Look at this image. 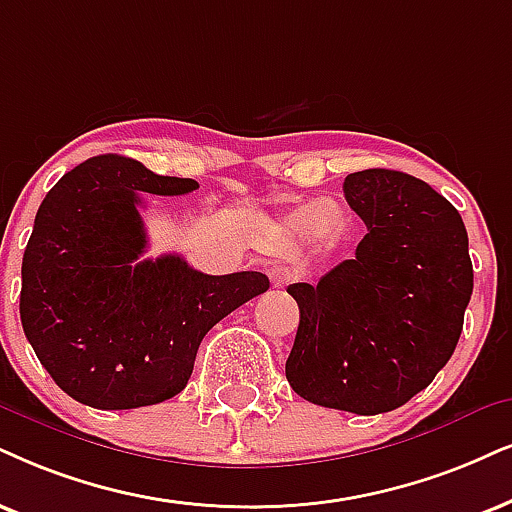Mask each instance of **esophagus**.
<instances>
[{
    "mask_svg": "<svg viewBox=\"0 0 512 512\" xmlns=\"http://www.w3.org/2000/svg\"><path fill=\"white\" fill-rule=\"evenodd\" d=\"M269 278H271V286L283 288V286H288L290 281H293L295 274L288 267H283V264H276V267H271Z\"/></svg>",
    "mask_w": 512,
    "mask_h": 512,
    "instance_id": "esophagus-1",
    "label": "esophagus"
}]
</instances>
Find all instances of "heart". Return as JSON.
Instances as JSON below:
<instances>
[{
	"label": "heart",
	"mask_w": 512,
	"mask_h": 512,
	"mask_svg": "<svg viewBox=\"0 0 512 512\" xmlns=\"http://www.w3.org/2000/svg\"><path fill=\"white\" fill-rule=\"evenodd\" d=\"M283 226L290 236L307 241L316 236L321 243H335L345 229V217L338 208H326L321 200H307V203L297 205L283 217Z\"/></svg>",
	"instance_id": "heart-1"
}]
</instances>
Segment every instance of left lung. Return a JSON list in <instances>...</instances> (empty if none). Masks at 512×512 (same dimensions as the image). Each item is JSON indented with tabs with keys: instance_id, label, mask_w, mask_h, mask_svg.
I'll list each match as a JSON object with an SVG mask.
<instances>
[{
	"instance_id": "obj_1",
	"label": "left lung",
	"mask_w": 512,
	"mask_h": 512,
	"mask_svg": "<svg viewBox=\"0 0 512 512\" xmlns=\"http://www.w3.org/2000/svg\"><path fill=\"white\" fill-rule=\"evenodd\" d=\"M364 219L354 260L293 283L300 307L286 378L312 404L375 416L399 409L446 366L472 295L468 231L444 196L411 174H347Z\"/></svg>"
}]
</instances>
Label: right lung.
Returning <instances> with one entry per match:
<instances>
[{
	"label": "right lung",
	"mask_w": 512,
	"mask_h": 512,
	"mask_svg": "<svg viewBox=\"0 0 512 512\" xmlns=\"http://www.w3.org/2000/svg\"><path fill=\"white\" fill-rule=\"evenodd\" d=\"M198 181L163 177L125 155H96L42 200L23 255L25 338L80 404H160L189 383L200 340L269 288L260 271L210 276L179 255L139 260L144 193L184 196Z\"/></svg>",
	"instance_id": "add662e5"
}]
</instances>
